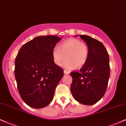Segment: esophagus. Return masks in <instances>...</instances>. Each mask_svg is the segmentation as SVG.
Instances as JSON below:
<instances>
[{
  "label": "esophagus",
  "mask_w": 126,
  "mask_h": 126,
  "mask_svg": "<svg viewBox=\"0 0 126 126\" xmlns=\"http://www.w3.org/2000/svg\"><path fill=\"white\" fill-rule=\"evenodd\" d=\"M69 74V72L66 71V70H64V74H65V75H68Z\"/></svg>",
  "instance_id": "34e87169"
}]
</instances>
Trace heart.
<instances>
[{"mask_svg": "<svg viewBox=\"0 0 126 126\" xmlns=\"http://www.w3.org/2000/svg\"><path fill=\"white\" fill-rule=\"evenodd\" d=\"M89 51L86 44L77 39H69L62 42L59 47L52 49L53 62L57 66H62L67 70L81 68L88 60Z\"/></svg>", "mask_w": 126, "mask_h": 126, "instance_id": "obj_1", "label": "heart"}]
</instances>
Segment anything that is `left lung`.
Here are the masks:
<instances>
[{
	"label": "left lung",
	"mask_w": 126,
	"mask_h": 126,
	"mask_svg": "<svg viewBox=\"0 0 126 126\" xmlns=\"http://www.w3.org/2000/svg\"><path fill=\"white\" fill-rule=\"evenodd\" d=\"M79 37L86 43L89 54L87 62L79 71L70 72V91L78 102L92 105L100 100L106 92L110 75V57L101 42L89 36Z\"/></svg>",
	"instance_id": "obj_1"
}]
</instances>
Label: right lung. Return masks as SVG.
<instances>
[{
  "instance_id": "1",
  "label": "right lung",
  "mask_w": 126,
  "mask_h": 126,
  "mask_svg": "<svg viewBox=\"0 0 126 126\" xmlns=\"http://www.w3.org/2000/svg\"><path fill=\"white\" fill-rule=\"evenodd\" d=\"M62 38L53 35L36 37L22 46L15 61V77L18 90L28 106L36 109L47 106L63 77L57 66L52 49Z\"/></svg>"
}]
</instances>
